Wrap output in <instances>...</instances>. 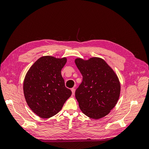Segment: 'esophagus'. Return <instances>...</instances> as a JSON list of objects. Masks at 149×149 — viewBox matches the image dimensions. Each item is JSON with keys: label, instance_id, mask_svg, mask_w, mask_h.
Returning <instances> with one entry per match:
<instances>
[{"label": "esophagus", "instance_id": "34e87169", "mask_svg": "<svg viewBox=\"0 0 149 149\" xmlns=\"http://www.w3.org/2000/svg\"><path fill=\"white\" fill-rule=\"evenodd\" d=\"M71 91H72V94H73V95H74V93H75V89L74 88H72L71 89Z\"/></svg>", "mask_w": 149, "mask_h": 149}]
</instances>
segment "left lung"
<instances>
[{"instance_id": "left-lung-1", "label": "left lung", "mask_w": 149, "mask_h": 149, "mask_svg": "<svg viewBox=\"0 0 149 149\" xmlns=\"http://www.w3.org/2000/svg\"><path fill=\"white\" fill-rule=\"evenodd\" d=\"M75 64L83 76L75 97L80 109L90 118L98 119L109 113L118 102L120 84L118 76L102 58H76Z\"/></svg>"}]
</instances>
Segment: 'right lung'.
Returning <instances> with one entry per match:
<instances>
[{
    "label": "right lung",
    "mask_w": 149,
    "mask_h": 149,
    "mask_svg": "<svg viewBox=\"0 0 149 149\" xmlns=\"http://www.w3.org/2000/svg\"><path fill=\"white\" fill-rule=\"evenodd\" d=\"M66 61V58L42 56L26 74L24 81L25 100L31 111L40 118L56 115L71 95L61 74Z\"/></svg>",
    "instance_id": "1"
}]
</instances>
